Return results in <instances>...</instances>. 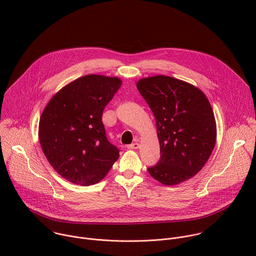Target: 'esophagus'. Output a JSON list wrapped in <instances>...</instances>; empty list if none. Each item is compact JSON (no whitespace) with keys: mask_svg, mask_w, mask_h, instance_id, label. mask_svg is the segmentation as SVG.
I'll list each match as a JSON object with an SVG mask.
<instances>
[{"mask_svg":"<svg viewBox=\"0 0 256 256\" xmlns=\"http://www.w3.org/2000/svg\"><path fill=\"white\" fill-rule=\"evenodd\" d=\"M138 147H140V144L138 142H132V144L128 146V149H134L136 150V149H138Z\"/></svg>","mask_w":256,"mask_h":256,"instance_id":"34e87169","label":"esophagus"}]
</instances>
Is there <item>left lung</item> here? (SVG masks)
Returning a JSON list of instances; mask_svg holds the SVG:
<instances>
[{
	"label": "left lung",
	"instance_id": "left-lung-1",
	"mask_svg": "<svg viewBox=\"0 0 256 256\" xmlns=\"http://www.w3.org/2000/svg\"><path fill=\"white\" fill-rule=\"evenodd\" d=\"M140 95L154 114L161 157L149 167L150 175L164 186L194 177L208 160L216 128L212 106L194 85L168 76L140 79Z\"/></svg>",
	"mask_w": 256,
	"mask_h": 256
}]
</instances>
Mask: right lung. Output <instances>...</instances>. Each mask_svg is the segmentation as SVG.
<instances>
[{"mask_svg":"<svg viewBox=\"0 0 256 256\" xmlns=\"http://www.w3.org/2000/svg\"><path fill=\"white\" fill-rule=\"evenodd\" d=\"M122 86L116 77L87 75L52 96L40 116L38 136L52 168L75 184L102 180L120 157L109 142L102 114Z\"/></svg>","mask_w":256,"mask_h":256,"instance_id":"add662e5","label":"right lung"}]
</instances>
